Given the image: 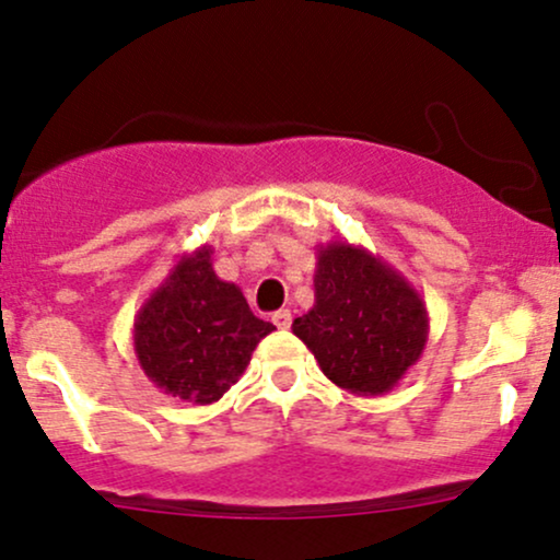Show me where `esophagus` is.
Instances as JSON below:
<instances>
[{
    "label": "esophagus",
    "instance_id": "esophagus-1",
    "mask_svg": "<svg viewBox=\"0 0 560 560\" xmlns=\"http://www.w3.org/2000/svg\"><path fill=\"white\" fill-rule=\"evenodd\" d=\"M270 322H273L279 329H290L292 327V313L290 311H276L273 316H270Z\"/></svg>",
    "mask_w": 560,
    "mask_h": 560
}]
</instances>
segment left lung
<instances>
[{
    "label": "left lung",
    "mask_w": 560,
    "mask_h": 560,
    "mask_svg": "<svg viewBox=\"0 0 560 560\" xmlns=\"http://www.w3.org/2000/svg\"><path fill=\"white\" fill-rule=\"evenodd\" d=\"M316 300L292 331L316 355L337 388L355 396H385L420 361L428 346L425 300L370 249L318 244Z\"/></svg>",
    "instance_id": "left-lung-1"
}]
</instances>
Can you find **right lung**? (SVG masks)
I'll return each instance as SVG.
<instances>
[{
  "label": "right lung",
  "mask_w": 560,
  "mask_h": 560,
  "mask_svg": "<svg viewBox=\"0 0 560 560\" xmlns=\"http://www.w3.org/2000/svg\"><path fill=\"white\" fill-rule=\"evenodd\" d=\"M212 247L186 252L140 305L132 346L140 370L180 401H218L276 327L249 311L242 290L218 279Z\"/></svg>",
  "instance_id": "obj_1"
}]
</instances>
